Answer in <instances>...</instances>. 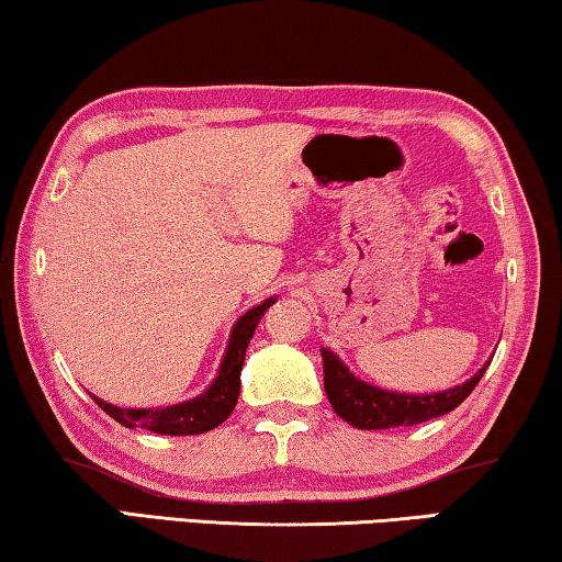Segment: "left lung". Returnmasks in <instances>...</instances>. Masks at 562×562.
<instances>
[{"label":"left lung","instance_id":"1","mask_svg":"<svg viewBox=\"0 0 562 562\" xmlns=\"http://www.w3.org/2000/svg\"><path fill=\"white\" fill-rule=\"evenodd\" d=\"M487 366L490 361L484 363L472 379L459 383L454 389L434 393H401L358 379L330 348H323L325 393H328L333 412L338 414L342 422L356 426V429L368 431L424 424L429 422V418L454 412L469 393L474 391L484 371H487Z\"/></svg>","mask_w":562,"mask_h":562}]
</instances>
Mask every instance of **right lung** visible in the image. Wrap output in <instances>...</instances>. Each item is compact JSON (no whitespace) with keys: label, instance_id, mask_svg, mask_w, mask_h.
Returning a JSON list of instances; mask_svg holds the SVG:
<instances>
[{"label":"right lung","instance_id":"add662e5","mask_svg":"<svg viewBox=\"0 0 562 562\" xmlns=\"http://www.w3.org/2000/svg\"><path fill=\"white\" fill-rule=\"evenodd\" d=\"M278 303V297H267L265 303L247 310L245 315L234 323L229 333L227 350H224L220 371L216 379L199 393V396L181 401L173 406H156V408H121L108 404V401L93 396L95 404L103 408L108 416H113L115 422L128 426H140L154 434H169V437H191V434H204L212 431L222 422H227V416L234 412L239 398V375L241 366H245V353L249 340L257 330L259 321L267 313V307Z\"/></svg>","mask_w":562,"mask_h":562}]
</instances>
